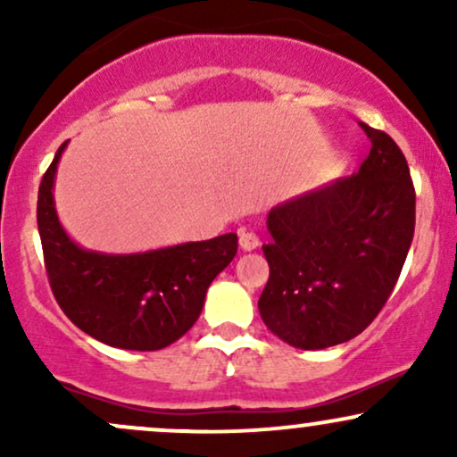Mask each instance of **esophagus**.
<instances>
[{
  "label": "esophagus",
  "instance_id": "34e87169",
  "mask_svg": "<svg viewBox=\"0 0 457 457\" xmlns=\"http://www.w3.org/2000/svg\"><path fill=\"white\" fill-rule=\"evenodd\" d=\"M238 245L243 251H255L260 245V238L251 232H240L238 234Z\"/></svg>",
  "mask_w": 457,
  "mask_h": 457
}]
</instances>
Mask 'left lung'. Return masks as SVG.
<instances>
[{
	"mask_svg": "<svg viewBox=\"0 0 457 457\" xmlns=\"http://www.w3.org/2000/svg\"><path fill=\"white\" fill-rule=\"evenodd\" d=\"M370 156L354 176L270 208L262 246L270 266L260 316L301 350L348 342L391 296L414 234L408 162L389 135L361 124Z\"/></svg>",
	"mask_w": 457,
	"mask_h": 457,
	"instance_id": "8db88e82",
	"label": "left lung"
}]
</instances>
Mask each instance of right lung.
Segmentation results:
<instances>
[{
  "mask_svg": "<svg viewBox=\"0 0 457 457\" xmlns=\"http://www.w3.org/2000/svg\"><path fill=\"white\" fill-rule=\"evenodd\" d=\"M55 152L38 188V234L51 290L83 333L122 350H161L180 339L202 313L214 277L234 260L236 234L141 253L83 249L55 211Z\"/></svg>",
  "mask_w": 457,
  "mask_h": 457,
  "instance_id": "obj_1",
  "label": "right lung"
}]
</instances>
